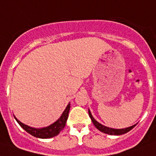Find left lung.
I'll return each instance as SVG.
<instances>
[{
    "label": "left lung",
    "mask_w": 156,
    "mask_h": 156,
    "mask_svg": "<svg viewBox=\"0 0 156 156\" xmlns=\"http://www.w3.org/2000/svg\"><path fill=\"white\" fill-rule=\"evenodd\" d=\"M89 115L90 117V119H91L92 122H93V124L94 125L95 127L97 128L98 129L101 131V132L104 133H107V134L109 135H121V134H124V133H126L129 132L130 130L133 129V128L136 126V124L134 125H133V126H130V127L128 128H124V129H112V128H109L107 127V126H104V125H102L100 123L96 120V119L94 118V116L92 115L91 112L89 111Z\"/></svg>",
    "instance_id": "8db88e82"
}]
</instances>
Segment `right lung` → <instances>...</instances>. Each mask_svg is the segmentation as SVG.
<instances>
[{
	"mask_svg": "<svg viewBox=\"0 0 156 156\" xmlns=\"http://www.w3.org/2000/svg\"><path fill=\"white\" fill-rule=\"evenodd\" d=\"M70 107H71V105H70V103H68L67 107L65 108L64 112H62V114L61 115V116L59 117L56 121L54 122L53 124L47 126V127L38 128V129L37 128L30 127L28 125H27V124L22 123L21 121H19L15 116H14V119H16V121L19 123V125L26 132H27L32 136L38 137V138H50V137L57 136L62 130L64 129L65 125H66V122H67V118H68Z\"/></svg>",
	"mask_w": 156,
	"mask_h": 156,
	"instance_id": "add662e5",
	"label": "right lung"
}]
</instances>
